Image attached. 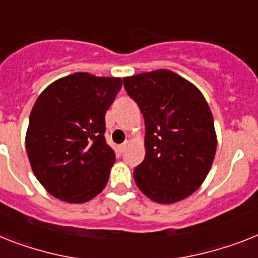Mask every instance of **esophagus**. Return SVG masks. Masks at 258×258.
<instances>
[{
	"label": "esophagus",
	"instance_id": "esophagus-1",
	"mask_svg": "<svg viewBox=\"0 0 258 258\" xmlns=\"http://www.w3.org/2000/svg\"><path fill=\"white\" fill-rule=\"evenodd\" d=\"M126 146H127V141H125L124 144H121L120 146H118V152H120V153H124V152H125V149H126Z\"/></svg>",
	"mask_w": 258,
	"mask_h": 258
}]
</instances>
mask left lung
Returning <instances> with one entry per match:
<instances>
[{"mask_svg":"<svg viewBox=\"0 0 258 258\" xmlns=\"http://www.w3.org/2000/svg\"><path fill=\"white\" fill-rule=\"evenodd\" d=\"M145 118V159L134 169L138 188L157 203L190 197L216 153L214 117L197 87L170 70L124 78Z\"/></svg>","mask_w":258,"mask_h":258,"instance_id":"8db88e82","label":"left lung"}]
</instances>
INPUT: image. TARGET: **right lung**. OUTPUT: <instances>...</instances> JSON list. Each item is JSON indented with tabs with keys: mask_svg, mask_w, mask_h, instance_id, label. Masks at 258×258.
<instances>
[{
	"mask_svg": "<svg viewBox=\"0 0 258 258\" xmlns=\"http://www.w3.org/2000/svg\"><path fill=\"white\" fill-rule=\"evenodd\" d=\"M120 78L76 72L44 89L30 113L26 152L40 184L52 197L84 203L103 191L116 161L105 142V113Z\"/></svg>",
	"mask_w": 258,
	"mask_h": 258,
	"instance_id": "add662e5",
	"label": "right lung"
}]
</instances>
